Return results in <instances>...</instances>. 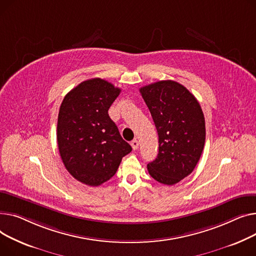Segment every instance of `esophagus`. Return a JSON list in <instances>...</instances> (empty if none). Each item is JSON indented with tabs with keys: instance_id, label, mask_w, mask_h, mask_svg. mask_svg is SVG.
<instances>
[{
	"instance_id": "34e87169",
	"label": "esophagus",
	"mask_w": 256,
	"mask_h": 256,
	"mask_svg": "<svg viewBox=\"0 0 256 256\" xmlns=\"http://www.w3.org/2000/svg\"><path fill=\"white\" fill-rule=\"evenodd\" d=\"M138 142L136 140H133L132 142H131V146H132V148L133 150H138Z\"/></svg>"
}]
</instances>
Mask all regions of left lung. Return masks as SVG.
<instances>
[{"instance_id": "1", "label": "left lung", "mask_w": 256, "mask_h": 256, "mask_svg": "<svg viewBox=\"0 0 256 256\" xmlns=\"http://www.w3.org/2000/svg\"><path fill=\"white\" fill-rule=\"evenodd\" d=\"M159 136L157 158L148 170L157 182L174 185L189 176L202 156L206 123L196 98L181 84L160 80L140 88Z\"/></svg>"}]
</instances>
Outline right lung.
<instances>
[{"instance_id":"obj_1","label":"right lung","mask_w":256,"mask_h":256,"mask_svg":"<svg viewBox=\"0 0 256 256\" xmlns=\"http://www.w3.org/2000/svg\"><path fill=\"white\" fill-rule=\"evenodd\" d=\"M120 92L121 88L104 80H88L72 88L60 106V156L69 174L86 185L95 187L108 181L132 151L108 116Z\"/></svg>"}]
</instances>
